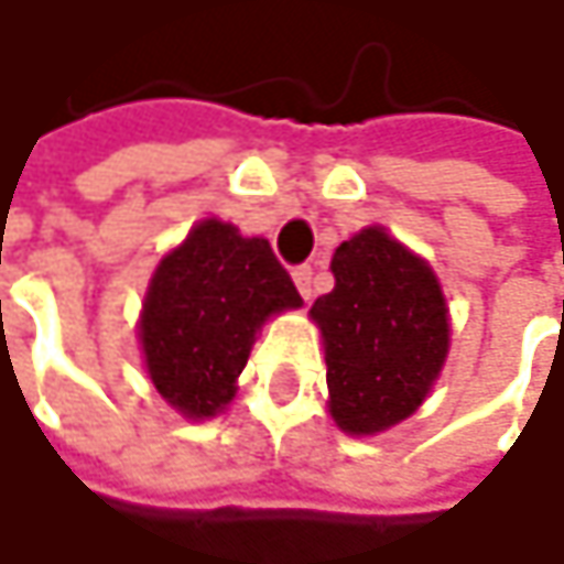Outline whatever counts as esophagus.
<instances>
[{
  "instance_id": "esophagus-1",
  "label": "esophagus",
  "mask_w": 564,
  "mask_h": 564,
  "mask_svg": "<svg viewBox=\"0 0 564 564\" xmlns=\"http://www.w3.org/2000/svg\"><path fill=\"white\" fill-rule=\"evenodd\" d=\"M293 283H296V290L303 293V300H310V296H313V268H310V264L293 268Z\"/></svg>"
}]
</instances>
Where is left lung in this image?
<instances>
[{
    "label": "left lung",
    "instance_id": "1",
    "mask_svg": "<svg viewBox=\"0 0 564 564\" xmlns=\"http://www.w3.org/2000/svg\"><path fill=\"white\" fill-rule=\"evenodd\" d=\"M336 286L313 303L326 343L329 411L349 434L404 421L447 359V306L431 268L382 228L333 254Z\"/></svg>",
    "mask_w": 564,
    "mask_h": 564
}]
</instances>
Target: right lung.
<instances>
[{
	"mask_svg": "<svg viewBox=\"0 0 564 564\" xmlns=\"http://www.w3.org/2000/svg\"><path fill=\"white\" fill-rule=\"evenodd\" d=\"M300 293L264 238L202 221L160 261L140 319L156 392L188 417H208L235 398L258 326Z\"/></svg>",
	"mask_w": 564,
	"mask_h": 564,
	"instance_id": "add662e5",
	"label": "right lung"
}]
</instances>
